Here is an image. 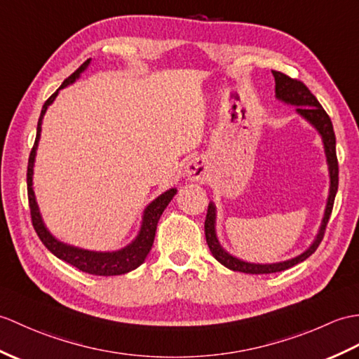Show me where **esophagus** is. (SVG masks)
<instances>
[{"mask_svg": "<svg viewBox=\"0 0 359 359\" xmlns=\"http://www.w3.org/2000/svg\"><path fill=\"white\" fill-rule=\"evenodd\" d=\"M185 176L191 182H205L208 179V165L202 157H194L185 165Z\"/></svg>", "mask_w": 359, "mask_h": 359, "instance_id": "esophagus-1", "label": "esophagus"}]
</instances>
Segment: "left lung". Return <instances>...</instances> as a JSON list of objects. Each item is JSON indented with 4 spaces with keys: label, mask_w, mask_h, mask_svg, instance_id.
I'll list each match as a JSON object with an SVG mask.
<instances>
[{
    "label": "left lung",
    "mask_w": 359,
    "mask_h": 359,
    "mask_svg": "<svg viewBox=\"0 0 359 359\" xmlns=\"http://www.w3.org/2000/svg\"><path fill=\"white\" fill-rule=\"evenodd\" d=\"M273 79H275V97L278 101L285 102L287 105H295V111L302 116L303 119L309 122L312 127L318 131L321 136L323 145H324V153H326V161L329 166V177H330V187H329V197L326 203V210H324V217L321 220V226L318 229V234H316L312 245L306 249L303 254H299L290 260L286 262H278V263H268V264H260V263H249L231 255L226 249H224L217 238V232H215V219H217V210H215V205L210 202L208 205V214L205 220V237L206 243L210 246V251L212 257L222 263L224 268L236 272H245V273H273V272H281L286 271L292 266L304 262L306 258H309L315 251L321 240L324 237V231H326L327 222L330 219L333 202H335V196L338 191V161H337V140H335V133H333V125L332 121L324 111V108L318 102L311 90L307 88L302 81H297L289 78L287 74L281 72L272 70Z\"/></svg>",
    "instance_id": "left-lung-1"
}]
</instances>
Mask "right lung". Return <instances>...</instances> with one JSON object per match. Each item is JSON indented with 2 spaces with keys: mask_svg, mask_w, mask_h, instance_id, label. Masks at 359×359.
<instances>
[{
  "mask_svg": "<svg viewBox=\"0 0 359 359\" xmlns=\"http://www.w3.org/2000/svg\"><path fill=\"white\" fill-rule=\"evenodd\" d=\"M91 60H87L84 64H82L79 69L70 74L67 78L62 86L57 88L55 93L50 96L46 104L43 105V110H41V116L38 119V128H36V139H35V145H33L30 157H29V166H27V194H29V205H30V214H32V223L33 228H35L38 237L43 241L44 246L48 249L50 252L56 255L61 260L70 263L74 268H78L82 272H87L91 275H104V277H110V275H122L127 273L130 271H135L136 268L145 262V258L148 252L151 251V246L154 243V237H156V229H157V223H159V219L162 212L165 211V208L168 206V203L172 200V197L176 196L177 189L171 188L168 191H165L163 194L159 197H156L151 203H149L144 215H142V223H140V229L137 232L136 238L131 241L130 245H127L122 249H118V251H108V252H101V251H88V249H82L76 248L72 245H67L64 241L57 240L52 232H50L46 224L43 222V217H41L39 208L36 203V197H35V191H33V165H35V157H36V149H38V142L41 137V125H43L44 114L47 111L48 105H52L53 101L56 99L60 90L65 88L67 86L73 84L76 81L81 73L84 72L87 67L90 65Z\"/></svg>",
  "mask_w": 359,
  "mask_h": 359,
  "instance_id": "obj_1",
  "label": "right lung"
}]
</instances>
